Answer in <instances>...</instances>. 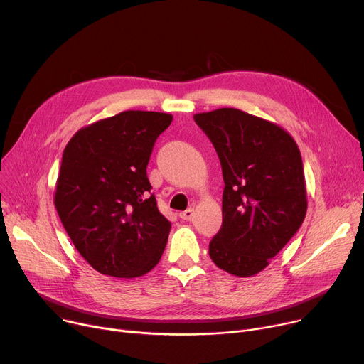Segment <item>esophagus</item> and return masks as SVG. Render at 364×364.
<instances>
[{
	"mask_svg": "<svg viewBox=\"0 0 364 364\" xmlns=\"http://www.w3.org/2000/svg\"><path fill=\"white\" fill-rule=\"evenodd\" d=\"M193 217H195V208H188V209H186V211L180 213V218H183L186 221L193 220Z\"/></svg>",
	"mask_w": 364,
	"mask_h": 364,
	"instance_id": "obj_1",
	"label": "esophagus"
}]
</instances>
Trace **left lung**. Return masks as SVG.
<instances>
[{"mask_svg": "<svg viewBox=\"0 0 364 364\" xmlns=\"http://www.w3.org/2000/svg\"><path fill=\"white\" fill-rule=\"evenodd\" d=\"M223 168V225L209 257L237 277L262 272L307 214L301 151L280 125L235 107L196 113Z\"/></svg>", "mask_w": 364, "mask_h": 364, "instance_id": "left-lung-1", "label": "left lung"}]
</instances>
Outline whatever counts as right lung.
I'll return each instance as SVG.
<instances>
[{
    "label": "right lung",
    "instance_id": "add662e5",
    "mask_svg": "<svg viewBox=\"0 0 364 364\" xmlns=\"http://www.w3.org/2000/svg\"><path fill=\"white\" fill-rule=\"evenodd\" d=\"M172 114L125 110L73 134L54 206L72 243L102 274L140 277L165 250L171 223L150 193L147 164Z\"/></svg>",
    "mask_w": 364,
    "mask_h": 364
}]
</instances>
